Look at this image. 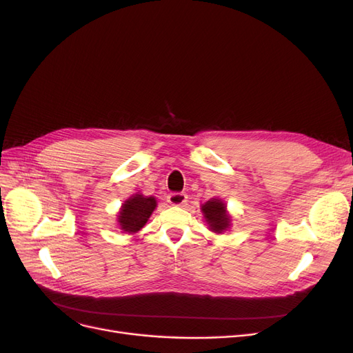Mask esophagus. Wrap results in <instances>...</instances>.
I'll list each match as a JSON object with an SVG mask.
<instances>
[{
	"label": "esophagus",
	"mask_w": 353,
	"mask_h": 353,
	"mask_svg": "<svg viewBox=\"0 0 353 353\" xmlns=\"http://www.w3.org/2000/svg\"><path fill=\"white\" fill-rule=\"evenodd\" d=\"M167 201L173 206H183L184 203L188 201V194L186 193H170L167 196Z\"/></svg>",
	"instance_id": "esophagus-1"
}]
</instances>
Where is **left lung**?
<instances>
[{"label": "left lung", "mask_w": 353, "mask_h": 353, "mask_svg": "<svg viewBox=\"0 0 353 353\" xmlns=\"http://www.w3.org/2000/svg\"><path fill=\"white\" fill-rule=\"evenodd\" d=\"M201 213L205 216L209 229L214 233H221L229 229L230 216L226 210V205L219 199H210L201 206Z\"/></svg>", "instance_id": "left-lung-1"}]
</instances>
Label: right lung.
<instances>
[{
	"mask_svg": "<svg viewBox=\"0 0 353 353\" xmlns=\"http://www.w3.org/2000/svg\"><path fill=\"white\" fill-rule=\"evenodd\" d=\"M157 206V201L153 196L147 197L143 194H134L127 199L119 213V223L121 230L128 233L139 232L152 216Z\"/></svg>",
	"mask_w": 353,
	"mask_h": 353,
	"instance_id": "add662e5",
	"label": "right lung"
}]
</instances>
